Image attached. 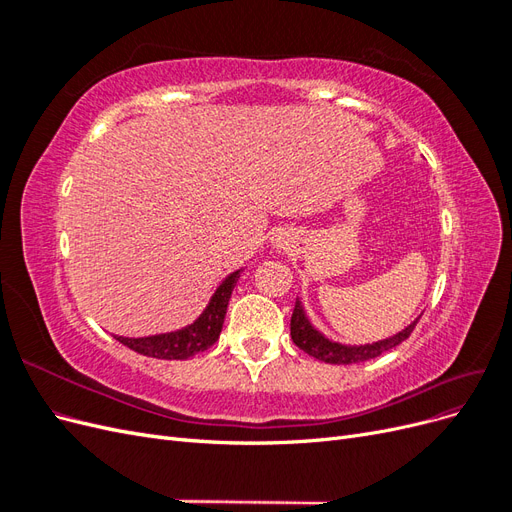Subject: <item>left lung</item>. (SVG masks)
<instances>
[{"label": "left lung", "instance_id": "obj_1", "mask_svg": "<svg viewBox=\"0 0 512 512\" xmlns=\"http://www.w3.org/2000/svg\"><path fill=\"white\" fill-rule=\"evenodd\" d=\"M418 320H421V316H418L414 322H410L404 331L395 333L393 337L380 339V342L363 344V346H346V344L333 342V339H329V337H324L314 327V324L309 322L301 301L297 299V303H294V309H292V318H290V335H292L294 344H297L309 356H314V359H318V361L331 363V365H352V363H363L369 359H376V356L384 354L386 350L399 346L404 339L410 337Z\"/></svg>", "mask_w": 512, "mask_h": 512}]
</instances>
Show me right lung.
Returning a JSON list of instances; mask_svg holds the SVG:
<instances>
[{
    "mask_svg": "<svg viewBox=\"0 0 512 512\" xmlns=\"http://www.w3.org/2000/svg\"><path fill=\"white\" fill-rule=\"evenodd\" d=\"M239 275H241V269L226 277V280L218 286V290L213 292L205 312L200 314L192 324H188V327L173 333H160V335H149V337L115 335V339L138 354L153 356V359H164V361H183V359H190V356L198 352H205L207 348H211L215 342H218V337L222 333L230 294L239 280Z\"/></svg>",
    "mask_w": 512,
    "mask_h": 512,
    "instance_id": "right-lung-1",
    "label": "right lung"
}]
</instances>
